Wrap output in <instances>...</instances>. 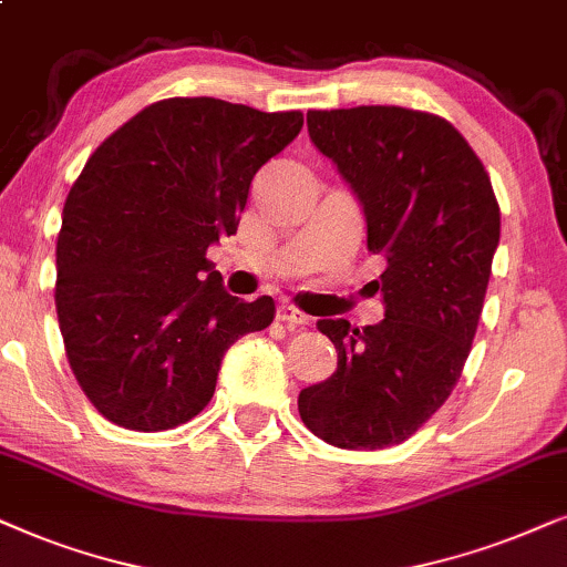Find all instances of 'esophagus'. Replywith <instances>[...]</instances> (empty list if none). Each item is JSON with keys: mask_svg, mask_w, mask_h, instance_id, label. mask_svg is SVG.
I'll list each match as a JSON object with an SVG mask.
<instances>
[{"mask_svg": "<svg viewBox=\"0 0 567 567\" xmlns=\"http://www.w3.org/2000/svg\"><path fill=\"white\" fill-rule=\"evenodd\" d=\"M277 321H282L288 329H298V327H306V323L311 321V319H308L303 311H298V308L279 306L277 308Z\"/></svg>", "mask_w": 567, "mask_h": 567, "instance_id": "1", "label": "esophagus"}]
</instances>
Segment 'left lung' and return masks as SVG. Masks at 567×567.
I'll return each mask as SVG.
<instances>
[{
    "label": "left lung",
    "instance_id": "left-lung-1",
    "mask_svg": "<svg viewBox=\"0 0 567 567\" xmlns=\"http://www.w3.org/2000/svg\"><path fill=\"white\" fill-rule=\"evenodd\" d=\"M308 134L354 188L368 248L386 259V319H321L337 371L300 391V420L339 449H389L417 433L462 379L477 331L501 207L451 121L402 105L308 111Z\"/></svg>",
    "mask_w": 567,
    "mask_h": 567
}]
</instances>
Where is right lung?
Here are the masks:
<instances>
[{
  "mask_svg": "<svg viewBox=\"0 0 567 567\" xmlns=\"http://www.w3.org/2000/svg\"><path fill=\"white\" fill-rule=\"evenodd\" d=\"M300 126V111L165 97L87 157L64 202L54 300L74 379L113 425L196 417L228 347L275 319L269 296L223 290L207 248L236 233L256 171Z\"/></svg>",
  "mask_w": 567,
  "mask_h": 567,
  "instance_id": "add662e5",
  "label": "right lung"
}]
</instances>
